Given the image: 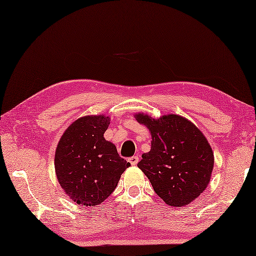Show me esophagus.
Here are the masks:
<instances>
[{"label":"esophagus","instance_id":"34e87169","mask_svg":"<svg viewBox=\"0 0 256 256\" xmlns=\"http://www.w3.org/2000/svg\"><path fill=\"white\" fill-rule=\"evenodd\" d=\"M138 160H140V157H138V156H136V155H135V156L130 157V158H128V162H131V165L135 166V165H138Z\"/></svg>","mask_w":256,"mask_h":256}]
</instances>
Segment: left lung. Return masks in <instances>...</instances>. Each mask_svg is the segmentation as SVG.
I'll return each mask as SVG.
<instances>
[{"label":"left lung","instance_id":"obj_1","mask_svg":"<svg viewBox=\"0 0 256 256\" xmlns=\"http://www.w3.org/2000/svg\"><path fill=\"white\" fill-rule=\"evenodd\" d=\"M152 134V148L138 164L167 204L186 206L210 182L214 153L208 140L188 120L176 114L154 120L138 114Z\"/></svg>","mask_w":256,"mask_h":256}]
</instances>
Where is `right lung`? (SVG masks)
<instances>
[{"instance_id":"add662e5","label":"right lung","mask_w":256,"mask_h":256,"mask_svg":"<svg viewBox=\"0 0 256 256\" xmlns=\"http://www.w3.org/2000/svg\"><path fill=\"white\" fill-rule=\"evenodd\" d=\"M108 124L110 118L104 116L80 118L64 131L58 143L55 154L58 182L78 204L103 202L131 165L103 138Z\"/></svg>"}]
</instances>
